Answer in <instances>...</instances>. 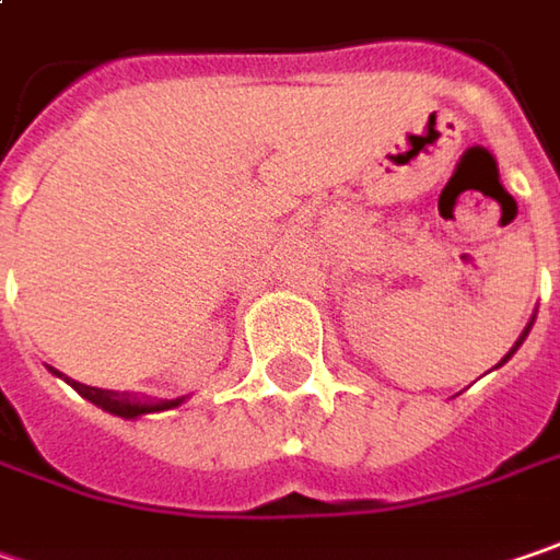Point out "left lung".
I'll return each mask as SVG.
<instances>
[{
	"label": "left lung",
	"instance_id": "8db88e82",
	"mask_svg": "<svg viewBox=\"0 0 560 560\" xmlns=\"http://www.w3.org/2000/svg\"><path fill=\"white\" fill-rule=\"evenodd\" d=\"M529 327H533V324H529ZM529 327H526V330H523V337H520V340H517V347H520V343H523V340H526V334H529ZM517 347H514V350L508 352V355H504V359H501V362H508V359H511V355H514V352H517Z\"/></svg>",
	"mask_w": 560,
	"mask_h": 560
}]
</instances>
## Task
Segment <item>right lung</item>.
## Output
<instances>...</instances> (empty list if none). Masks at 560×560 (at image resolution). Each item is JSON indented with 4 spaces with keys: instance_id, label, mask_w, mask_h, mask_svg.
<instances>
[{
    "instance_id": "add662e5",
    "label": "right lung",
    "mask_w": 560,
    "mask_h": 560,
    "mask_svg": "<svg viewBox=\"0 0 560 560\" xmlns=\"http://www.w3.org/2000/svg\"><path fill=\"white\" fill-rule=\"evenodd\" d=\"M52 375H59L56 369H49ZM71 387L84 397V400H91L100 409H106V412H113V416H122V419H138V416H144V412H160V409H173V406H179L185 397L179 400H151V397H138V394H119V390H103V387H88V384H81V381H71L66 377Z\"/></svg>"
}]
</instances>
